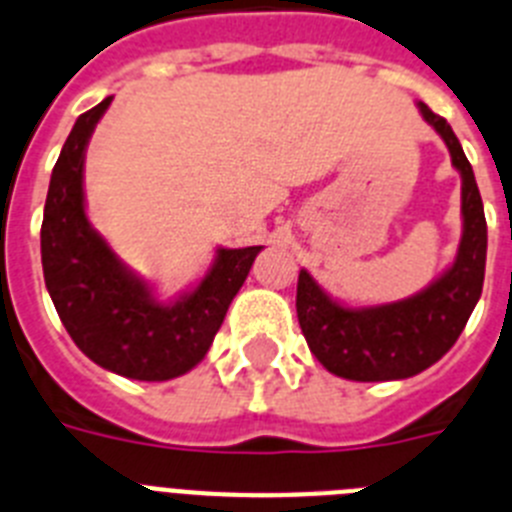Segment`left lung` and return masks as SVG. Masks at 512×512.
<instances>
[{"label":"left lung","instance_id":"obj_1","mask_svg":"<svg viewBox=\"0 0 512 512\" xmlns=\"http://www.w3.org/2000/svg\"><path fill=\"white\" fill-rule=\"evenodd\" d=\"M438 131L461 175V242L456 260L410 299L379 306H345L330 299L306 270L296 286V314L309 350L340 379L394 381L425 371L453 348L482 296L487 221L474 170L446 118L417 102Z\"/></svg>","mask_w":512,"mask_h":512}]
</instances>
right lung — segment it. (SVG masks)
Segmentation results:
<instances>
[{"mask_svg": "<svg viewBox=\"0 0 512 512\" xmlns=\"http://www.w3.org/2000/svg\"><path fill=\"white\" fill-rule=\"evenodd\" d=\"M113 97L82 113L51 172L41 226L43 278L71 340L90 361L136 381H170L206 358L262 247L216 250L201 283L159 301L84 211V151Z\"/></svg>", "mask_w": 512, "mask_h": 512, "instance_id": "1", "label": "right lung"}]
</instances>
